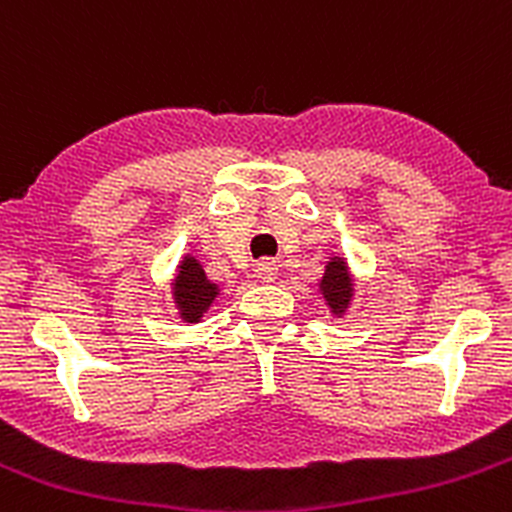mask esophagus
<instances>
[{
	"mask_svg": "<svg viewBox=\"0 0 512 512\" xmlns=\"http://www.w3.org/2000/svg\"><path fill=\"white\" fill-rule=\"evenodd\" d=\"M278 276V266L273 261H261L256 266V278H261L263 283H268V281H273V278Z\"/></svg>",
	"mask_w": 512,
	"mask_h": 512,
	"instance_id": "34e87169",
	"label": "esophagus"
}]
</instances>
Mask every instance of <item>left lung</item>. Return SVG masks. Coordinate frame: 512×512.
I'll list each match as a JSON object with an SVG mask.
<instances>
[{"label":"left lung","instance_id":"left-lung-1","mask_svg":"<svg viewBox=\"0 0 512 512\" xmlns=\"http://www.w3.org/2000/svg\"><path fill=\"white\" fill-rule=\"evenodd\" d=\"M320 291H323L325 303L330 305V310L337 315L345 313V308L352 300V278L347 271V263L340 256L330 258V263L325 266V276L320 281Z\"/></svg>","mask_w":512,"mask_h":512}]
</instances>
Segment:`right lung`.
<instances>
[{"label": "right lung", "mask_w": 512, "mask_h": 512, "mask_svg": "<svg viewBox=\"0 0 512 512\" xmlns=\"http://www.w3.org/2000/svg\"><path fill=\"white\" fill-rule=\"evenodd\" d=\"M172 291H175L179 315L187 323H199L219 295L217 283L207 281V273H204V268L199 266L194 256H184V261L179 263V273L175 283H172Z\"/></svg>", "instance_id": "right-lung-1"}]
</instances>
